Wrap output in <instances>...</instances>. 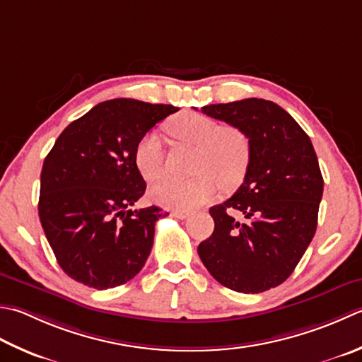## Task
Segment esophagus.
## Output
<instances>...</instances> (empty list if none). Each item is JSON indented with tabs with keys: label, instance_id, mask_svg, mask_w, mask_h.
Here are the masks:
<instances>
[{
	"label": "esophagus",
	"instance_id": "obj_1",
	"mask_svg": "<svg viewBox=\"0 0 362 362\" xmlns=\"http://www.w3.org/2000/svg\"><path fill=\"white\" fill-rule=\"evenodd\" d=\"M173 215L175 218H179V219H185V218H188L191 215V211H188V210H174Z\"/></svg>",
	"mask_w": 362,
	"mask_h": 362
}]
</instances>
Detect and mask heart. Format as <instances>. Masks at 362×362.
Wrapping results in <instances>:
<instances>
[{
    "mask_svg": "<svg viewBox=\"0 0 362 362\" xmlns=\"http://www.w3.org/2000/svg\"><path fill=\"white\" fill-rule=\"evenodd\" d=\"M168 129L188 146L196 147L189 179H166L153 187L155 202L171 209H193L210 201L218 185L230 191L245 180L251 163V141L233 125L219 127L214 117L180 112L169 120ZM134 165L147 182L165 175V152L157 134L148 133L134 148Z\"/></svg>",
    "mask_w": 362,
    "mask_h": 362,
    "instance_id": "1",
    "label": "heart"
}]
</instances>
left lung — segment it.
Masks as SVG:
<instances>
[{"label": "left lung", "instance_id": "1", "mask_svg": "<svg viewBox=\"0 0 362 362\" xmlns=\"http://www.w3.org/2000/svg\"><path fill=\"white\" fill-rule=\"evenodd\" d=\"M201 111L247 134L251 163L235 194L210 209L215 230L197 252L219 284L242 293L265 292L293 273L314 238L323 194L314 146L286 110L264 98ZM233 209L247 221L233 218Z\"/></svg>", "mask_w": 362, "mask_h": 362}]
</instances>
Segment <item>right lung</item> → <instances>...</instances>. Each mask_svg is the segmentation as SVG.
I'll list each match as a JSON object with an SVG mask.
<instances>
[{
	"label": "right lung",
	"mask_w": 362,
	"mask_h": 362,
	"mask_svg": "<svg viewBox=\"0 0 362 362\" xmlns=\"http://www.w3.org/2000/svg\"><path fill=\"white\" fill-rule=\"evenodd\" d=\"M179 111L112 98L67 125L45 157L39 218L67 276L105 290L134 278L151 254L160 207L132 210L146 191L134 148L155 124Z\"/></svg>",
	"instance_id": "obj_1"
}]
</instances>
